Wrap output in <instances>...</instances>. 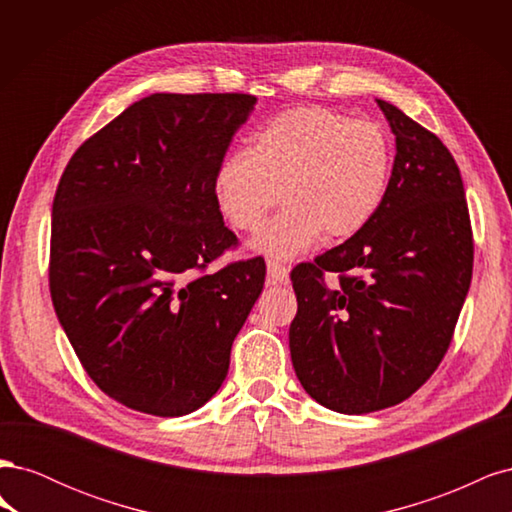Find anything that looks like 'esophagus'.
Segmentation results:
<instances>
[{"label":"esophagus","instance_id":"1","mask_svg":"<svg viewBox=\"0 0 512 512\" xmlns=\"http://www.w3.org/2000/svg\"><path fill=\"white\" fill-rule=\"evenodd\" d=\"M267 282L271 286H286L290 282V269L280 265V262L269 260L267 262Z\"/></svg>","mask_w":512,"mask_h":512}]
</instances>
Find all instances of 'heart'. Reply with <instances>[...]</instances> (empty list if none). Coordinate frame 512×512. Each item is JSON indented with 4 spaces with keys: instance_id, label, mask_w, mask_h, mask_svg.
Listing matches in <instances>:
<instances>
[{
    "instance_id": "obj_1",
    "label": "heart",
    "mask_w": 512,
    "mask_h": 512,
    "mask_svg": "<svg viewBox=\"0 0 512 512\" xmlns=\"http://www.w3.org/2000/svg\"><path fill=\"white\" fill-rule=\"evenodd\" d=\"M393 145L374 121L327 106H297L262 126L247 153H232L215 173V198L226 220L254 232L282 200L288 203L252 245L271 258H292L320 235L329 241L361 232L389 192Z\"/></svg>"
}]
</instances>
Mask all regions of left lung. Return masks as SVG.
Returning <instances> with one entry per match:
<instances>
[{
  "mask_svg": "<svg viewBox=\"0 0 512 512\" xmlns=\"http://www.w3.org/2000/svg\"><path fill=\"white\" fill-rule=\"evenodd\" d=\"M395 134L389 192L346 243L290 273L297 316L290 356L307 395L342 414L401 404L451 346L472 280L463 181L440 138L378 100ZM324 272H337L329 289Z\"/></svg>",
  "mask_w": 512,
  "mask_h": 512,
  "instance_id": "left-lung-1",
  "label": "left lung"
}]
</instances>
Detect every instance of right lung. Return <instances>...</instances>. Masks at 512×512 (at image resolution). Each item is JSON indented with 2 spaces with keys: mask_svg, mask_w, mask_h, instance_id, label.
Returning <instances> with one entry per match:
<instances>
[{
  "mask_svg": "<svg viewBox=\"0 0 512 512\" xmlns=\"http://www.w3.org/2000/svg\"><path fill=\"white\" fill-rule=\"evenodd\" d=\"M247 94H151L76 149L53 200L49 286L89 378L119 404L183 416L222 386L265 286L237 245L215 173L254 111Z\"/></svg>",
  "mask_w": 512,
  "mask_h": 512,
  "instance_id": "right-lung-1",
  "label": "right lung"
}]
</instances>
